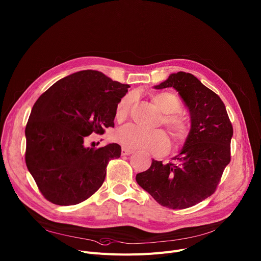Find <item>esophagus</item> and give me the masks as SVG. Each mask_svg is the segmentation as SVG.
Returning a JSON list of instances; mask_svg holds the SVG:
<instances>
[{
  "label": "esophagus",
  "instance_id": "esophagus-1",
  "mask_svg": "<svg viewBox=\"0 0 261 261\" xmlns=\"http://www.w3.org/2000/svg\"><path fill=\"white\" fill-rule=\"evenodd\" d=\"M132 153H133V151L130 150V149H127V148L122 149V156H127V155H130Z\"/></svg>",
  "mask_w": 261,
  "mask_h": 261
}]
</instances>
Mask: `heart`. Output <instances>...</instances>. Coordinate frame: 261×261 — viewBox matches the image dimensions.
<instances>
[{
  "instance_id": "b5f03b06",
  "label": "heart",
  "mask_w": 261,
  "mask_h": 261,
  "mask_svg": "<svg viewBox=\"0 0 261 261\" xmlns=\"http://www.w3.org/2000/svg\"><path fill=\"white\" fill-rule=\"evenodd\" d=\"M134 100L135 94L128 93L120 101L115 112L117 120H123L127 116ZM153 102L159 110L165 113L163 122L173 135L177 138L182 137L186 131V125L183 118L175 113L181 107L179 98L173 92L164 91L154 96ZM113 138L116 143L127 149H141L156 155L164 154L170 148V140L163 131H149L133 124H128L117 129L114 132Z\"/></svg>"
}]
</instances>
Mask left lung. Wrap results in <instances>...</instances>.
I'll return each instance as SVG.
<instances>
[{
	"label": "left lung",
	"instance_id": "1",
	"mask_svg": "<svg viewBox=\"0 0 261 261\" xmlns=\"http://www.w3.org/2000/svg\"><path fill=\"white\" fill-rule=\"evenodd\" d=\"M167 87L175 88L187 107L191 130L173 162L153 159L149 170L136 175V182L160 205L184 209L215 193L230 162L233 128L221 98L194 75L178 72L154 86Z\"/></svg>",
	"mask_w": 261,
	"mask_h": 261
}]
</instances>
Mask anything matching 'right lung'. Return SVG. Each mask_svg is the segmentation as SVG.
<instances>
[{
    "label": "right lung",
    "mask_w": 261,
    "mask_h": 261,
    "mask_svg": "<svg viewBox=\"0 0 261 261\" xmlns=\"http://www.w3.org/2000/svg\"><path fill=\"white\" fill-rule=\"evenodd\" d=\"M130 86L98 70H80L54 83L35 102L26 126V164L43 197L76 205L102 186L121 146H84L92 132L114 127L117 104Z\"/></svg>",
    "instance_id": "add662e5"
}]
</instances>
